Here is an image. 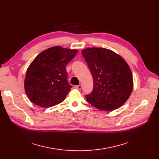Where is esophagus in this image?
<instances>
[{
    "instance_id": "obj_1",
    "label": "esophagus",
    "mask_w": 159,
    "mask_h": 159,
    "mask_svg": "<svg viewBox=\"0 0 159 159\" xmlns=\"http://www.w3.org/2000/svg\"><path fill=\"white\" fill-rule=\"evenodd\" d=\"M75 88H77V89H82V86L80 84L78 85V86H75Z\"/></svg>"
}]
</instances>
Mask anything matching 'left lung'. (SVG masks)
<instances>
[{
	"label": "left lung",
	"instance_id": "1",
	"mask_svg": "<svg viewBox=\"0 0 159 159\" xmlns=\"http://www.w3.org/2000/svg\"><path fill=\"white\" fill-rule=\"evenodd\" d=\"M82 54L93 79L87 101L98 110L113 111L126 102L133 87L131 69L124 58L110 49L88 48Z\"/></svg>",
	"mask_w": 159,
	"mask_h": 159
}]
</instances>
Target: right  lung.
Listing matches in <instances>:
<instances>
[{
    "label": "right lung",
    "instance_id": "1",
    "mask_svg": "<svg viewBox=\"0 0 159 159\" xmlns=\"http://www.w3.org/2000/svg\"><path fill=\"white\" fill-rule=\"evenodd\" d=\"M77 52L57 46L36 57L28 67L24 80L25 91L33 103L50 107L64 101L71 88L67 80L66 66Z\"/></svg>",
    "mask_w": 159,
    "mask_h": 159
}]
</instances>
